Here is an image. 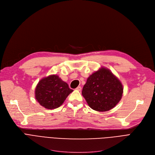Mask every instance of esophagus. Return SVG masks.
<instances>
[{
	"label": "esophagus",
	"instance_id": "1",
	"mask_svg": "<svg viewBox=\"0 0 155 155\" xmlns=\"http://www.w3.org/2000/svg\"><path fill=\"white\" fill-rule=\"evenodd\" d=\"M76 90H77V91H80L81 90H82V87L78 86V87H77L76 88Z\"/></svg>",
	"mask_w": 155,
	"mask_h": 155
}]
</instances>
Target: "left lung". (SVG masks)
<instances>
[{
  "instance_id": "8db88e82",
  "label": "left lung",
  "mask_w": 155,
  "mask_h": 155,
  "mask_svg": "<svg viewBox=\"0 0 155 155\" xmlns=\"http://www.w3.org/2000/svg\"><path fill=\"white\" fill-rule=\"evenodd\" d=\"M123 93V85L108 69L101 68L87 78L82 95L92 109L105 112L118 104Z\"/></svg>"
}]
</instances>
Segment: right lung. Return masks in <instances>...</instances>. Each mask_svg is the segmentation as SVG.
<instances>
[{
  "label": "right lung",
  "mask_w": 155,
  "mask_h": 155,
  "mask_svg": "<svg viewBox=\"0 0 155 155\" xmlns=\"http://www.w3.org/2000/svg\"><path fill=\"white\" fill-rule=\"evenodd\" d=\"M73 92L58 75H52L41 80L35 89V97L41 105L48 109L59 107Z\"/></svg>",
  "instance_id": "right-lung-1"
}]
</instances>
